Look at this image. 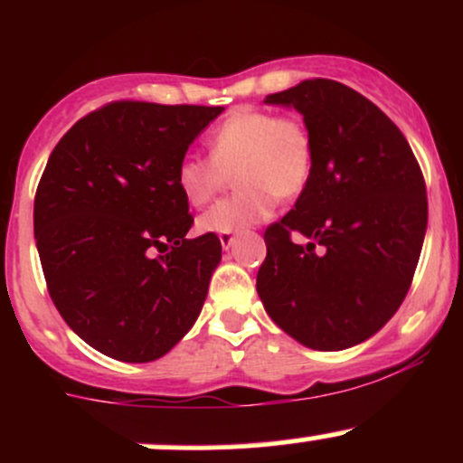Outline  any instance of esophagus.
<instances>
[{"label": "esophagus", "instance_id": "obj_1", "mask_svg": "<svg viewBox=\"0 0 463 463\" xmlns=\"http://www.w3.org/2000/svg\"><path fill=\"white\" fill-rule=\"evenodd\" d=\"M232 241H235V237H232V235H220V243H222V248H224V250L231 248Z\"/></svg>", "mask_w": 463, "mask_h": 463}]
</instances>
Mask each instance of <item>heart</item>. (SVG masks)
<instances>
[{"instance_id": "1", "label": "heart", "mask_w": 463, "mask_h": 463, "mask_svg": "<svg viewBox=\"0 0 463 463\" xmlns=\"http://www.w3.org/2000/svg\"><path fill=\"white\" fill-rule=\"evenodd\" d=\"M209 158L184 154L176 184L191 206H204L231 183L239 191L204 211L195 222L202 235H231L261 224L279 198L305 194L313 172V143L298 115H274L261 109H237L211 132Z\"/></svg>"}]
</instances>
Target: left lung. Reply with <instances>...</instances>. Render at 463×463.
I'll use <instances>...</instances> for the list:
<instances>
[{
  "instance_id": "obj_1",
  "label": "left lung",
  "mask_w": 463,
  "mask_h": 463,
  "mask_svg": "<svg viewBox=\"0 0 463 463\" xmlns=\"http://www.w3.org/2000/svg\"><path fill=\"white\" fill-rule=\"evenodd\" d=\"M265 104L302 115L313 172L265 231L259 298L302 346L353 348L390 322L411 285L427 232L422 172L394 121L346 84L305 80Z\"/></svg>"
}]
</instances>
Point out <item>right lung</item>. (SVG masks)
<instances>
[{
	"mask_svg": "<svg viewBox=\"0 0 463 463\" xmlns=\"http://www.w3.org/2000/svg\"><path fill=\"white\" fill-rule=\"evenodd\" d=\"M224 106L113 102L58 141L34 198L52 300L80 339L126 364L167 354L198 320L222 259L194 217L178 161Z\"/></svg>",
	"mask_w": 463,
	"mask_h": 463,
	"instance_id": "add662e5",
	"label": "right lung"
}]
</instances>
